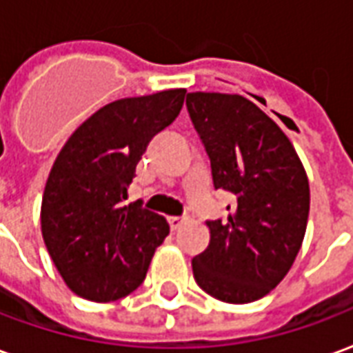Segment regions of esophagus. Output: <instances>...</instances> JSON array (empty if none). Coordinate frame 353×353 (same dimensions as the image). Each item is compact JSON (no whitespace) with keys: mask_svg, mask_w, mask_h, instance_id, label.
<instances>
[{"mask_svg":"<svg viewBox=\"0 0 353 353\" xmlns=\"http://www.w3.org/2000/svg\"><path fill=\"white\" fill-rule=\"evenodd\" d=\"M169 225H171V231H179L184 225V220L182 218H169Z\"/></svg>","mask_w":353,"mask_h":353,"instance_id":"obj_1","label":"esophagus"}]
</instances>
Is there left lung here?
Returning <instances> with one entry per match:
<instances>
[{
  "instance_id": "1",
  "label": "left lung",
  "mask_w": 353,
  "mask_h": 353,
  "mask_svg": "<svg viewBox=\"0 0 353 353\" xmlns=\"http://www.w3.org/2000/svg\"><path fill=\"white\" fill-rule=\"evenodd\" d=\"M186 105L214 188L235 197L228 222H207L210 243L192 259L195 282L223 303L258 301L301 250L310 210L307 171L279 123L250 99L192 92Z\"/></svg>"
}]
</instances>
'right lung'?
<instances>
[{
  "label": "right lung",
  "instance_id": "obj_1",
  "mask_svg": "<svg viewBox=\"0 0 353 353\" xmlns=\"http://www.w3.org/2000/svg\"><path fill=\"white\" fill-rule=\"evenodd\" d=\"M186 90L105 105L73 131L54 161L41 203V231L63 282L95 303L122 299L145 280L169 235L165 218L123 205L152 137L179 117Z\"/></svg>",
  "mask_w": 353,
  "mask_h": 353
}]
</instances>
